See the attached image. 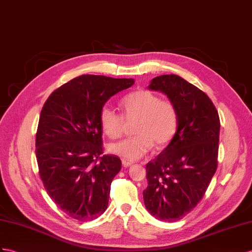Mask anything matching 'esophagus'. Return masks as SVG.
Instances as JSON below:
<instances>
[{"label":"esophagus","mask_w":252,"mask_h":252,"mask_svg":"<svg viewBox=\"0 0 252 252\" xmlns=\"http://www.w3.org/2000/svg\"><path fill=\"white\" fill-rule=\"evenodd\" d=\"M134 163L133 162H130V160L127 159H122V165H124V167H130L132 166Z\"/></svg>","instance_id":"esophagus-1"}]
</instances>
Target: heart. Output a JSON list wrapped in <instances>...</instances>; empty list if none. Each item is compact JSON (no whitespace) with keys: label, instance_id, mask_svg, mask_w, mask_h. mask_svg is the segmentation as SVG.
I'll return each instance as SVG.
<instances>
[{"label":"heart","instance_id":"heart-1","mask_svg":"<svg viewBox=\"0 0 252 252\" xmlns=\"http://www.w3.org/2000/svg\"><path fill=\"white\" fill-rule=\"evenodd\" d=\"M126 120L136 119L133 137L108 145L109 153L126 159H137L151 149L162 148L175 136L178 127V111L173 103L160 100L149 90H136L121 100ZM124 118L112 108L103 107L100 113L102 131L109 138H118L124 128Z\"/></svg>","mask_w":252,"mask_h":252}]
</instances>
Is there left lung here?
<instances>
[{
    "mask_svg": "<svg viewBox=\"0 0 252 252\" xmlns=\"http://www.w3.org/2000/svg\"><path fill=\"white\" fill-rule=\"evenodd\" d=\"M148 88L165 94L179 119L169 145L146 166L144 201L152 216L177 221L202 199L217 169L220 122L209 96L181 76H157Z\"/></svg>",
    "mask_w": 252,
    "mask_h": 252,
    "instance_id": "8db88e82",
    "label": "left lung"
}]
</instances>
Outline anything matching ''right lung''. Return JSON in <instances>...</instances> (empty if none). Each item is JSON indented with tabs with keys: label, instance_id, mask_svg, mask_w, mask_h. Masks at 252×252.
Wrapping results in <instances>:
<instances>
[{
	"label": "right lung",
	"instance_id": "add662e5",
	"mask_svg": "<svg viewBox=\"0 0 252 252\" xmlns=\"http://www.w3.org/2000/svg\"><path fill=\"white\" fill-rule=\"evenodd\" d=\"M133 79L84 74L51 94L41 109L36 158L48 195L71 218L89 221L105 212L115 176L116 156H101L100 113L111 96Z\"/></svg>",
	"mask_w": 252,
	"mask_h": 252
}]
</instances>
